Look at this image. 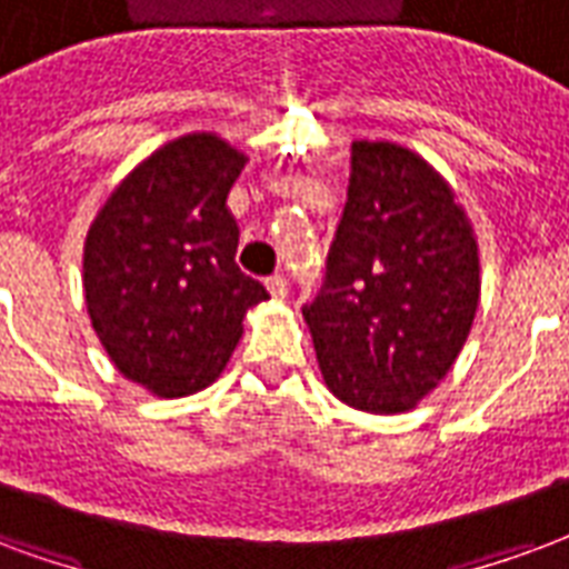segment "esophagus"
Wrapping results in <instances>:
<instances>
[{
  "label": "esophagus",
  "instance_id": "obj_1",
  "mask_svg": "<svg viewBox=\"0 0 569 569\" xmlns=\"http://www.w3.org/2000/svg\"><path fill=\"white\" fill-rule=\"evenodd\" d=\"M267 288L272 297H284V293H288V279H284L281 272H276V276H269L267 279Z\"/></svg>",
  "mask_w": 569,
  "mask_h": 569
}]
</instances>
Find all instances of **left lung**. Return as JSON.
<instances>
[{
	"instance_id": "left-lung-1",
	"label": "left lung",
	"mask_w": 569,
	"mask_h": 569,
	"mask_svg": "<svg viewBox=\"0 0 569 569\" xmlns=\"http://www.w3.org/2000/svg\"><path fill=\"white\" fill-rule=\"evenodd\" d=\"M479 288V244L449 184L409 148L351 144L325 284L302 306L333 397L409 412L458 360Z\"/></svg>"
}]
</instances>
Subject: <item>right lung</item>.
Listing matches in <instances>:
<instances>
[{"label":"right lung","mask_w":569,"mask_h":569,"mask_svg":"<svg viewBox=\"0 0 569 569\" xmlns=\"http://www.w3.org/2000/svg\"><path fill=\"white\" fill-rule=\"evenodd\" d=\"M244 153L214 132L163 144L120 181L90 223L84 300L111 363L157 397L218 379L267 288L236 267L227 193Z\"/></svg>","instance_id":"obj_1"}]
</instances>
